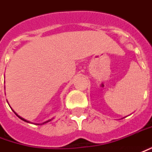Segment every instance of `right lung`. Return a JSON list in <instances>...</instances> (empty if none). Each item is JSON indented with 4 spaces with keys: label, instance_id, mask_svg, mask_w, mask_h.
<instances>
[{
    "label": "right lung",
    "instance_id": "1",
    "mask_svg": "<svg viewBox=\"0 0 152 152\" xmlns=\"http://www.w3.org/2000/svg\"><path fill=\"white\" fill-rule=\"evenodd\" d=\"M13 111H14V110H13ZM14 112H15V111H14ZM15 114H16L17 116H18V117H19V118H20L21 120L24 121V122H27V123H29V122H28V121L26 120V119H24V118H21L20 116H19V115H18V114H17V113H15ZM49 121H51V119H50V120H48V121H46V122H44V123H43V124H46V123H48V122H49Z\"/></svg>",
    "mask_w": 152,
    "mask_h": 152
}]
</instances>
